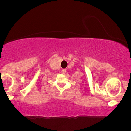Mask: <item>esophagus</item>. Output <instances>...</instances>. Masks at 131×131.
<instances>
[{
	"label": "esophagus",
	"instance_id": "esophagus-1",
	"mask_svg": "<svg viewBox=\"0 0 131 131\" xmlns=\"http://www.w3.org/2000/svg\"><path fill=\"white\" fill-rule=\"evenodd\" d=\"M66 72H67V70H66V69H63V70H61V73H62L63 74H65Z\"/></svg>",
	"mask_w": 131,
	"mask_h": 131
}]
</instances>
